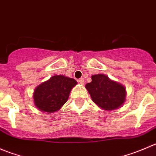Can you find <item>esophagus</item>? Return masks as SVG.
Returning a JSON list of instances; mask_svg holds the SVG:
<instances>
[{
    "label": "esophagus",
    "instance_id": "1",
    "mask_svg": "<svg viewBox=\"0 0 156 156\" xmlns=\"http://www.w3.org/2000/svg\"><path fill=\"white\" fill-rule=\"evenodd\" d=\"M78 82L80 83L81 84H84V80L83 79V78H80V79L78 80Z\"/></svg>",
    "mask_w": 156,
    "mask_h": 156
}]
</instances>
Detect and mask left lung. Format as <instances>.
Returning a JSON list of instances; mask_svg holds the SVG:
<instances>
[{
    "instance_id": "obj_1",
    "label": "left lung",
    "mask_w": 156,
    "mask_h": 156,
    "mask_svg": "<svg viewBox=\"0 0 156 156\" xmlns=\"http://www.w3.org/2000/svg\"><path fill=\"white\" fill-rule=\"evenodd\" d=\"M92 81L85 87L93 102L100 108L107 111L117 109L125 102L126 90L122 84L112 81L103 74L94 75Z\"/></svg>"
}]
</instances>
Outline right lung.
Returning a JSON list of instances; mask_svg holds the SVG:
<instances>
[{
  "label": "right lung",
  "mask_w": 156,
  "mask_h": 156,
  "mask_svg": "<svg viewBox=\"0 0 156 156\" xmlns=\"http://www.w3.org/2000/svg\"><path fill=\"white\" fill-rule=\"evenodd\" d=\"M76 84L77 81L73 78L61 75L52 76L34 89V105L44 112H57L66 103L71 90Z\"/></svg>",
  "instance_id": "1"
}]
</instances>
